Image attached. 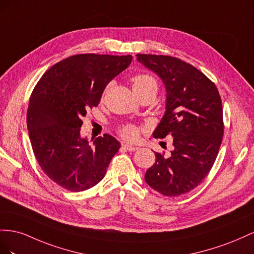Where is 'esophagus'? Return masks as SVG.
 Returning a JSON list of instances; mask_svg holds the SVG:
<instances>
[{
  "instance_id": "obj_1",
  "label": "esophagus",
  "mask_w": 254,
  "mask_h": 254,
  "mask_svg": "<svg viewBox=\"0 0 254 254\" xmlns=\"http://www.w3.org/2000/svg\"><path fill=\"white\" fill-rule=\"evenodd\" d=\"M122 148H123V149H126V150H127V151H136V150H138V147L131 146V144H128V143H127V144H122Z\"/></svg>"
}]
</instances>
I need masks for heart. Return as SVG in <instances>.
Listing matches in <instances>:
<instances>
[{"instance_id":"obj_1","label":"heart","mask_w":254,"mask_h":254,"mask_svg":"<svg viewBox=\"0 0 254 254\" xmlns=\"http://www.w3.org/2000/svg\"><path fill=\"white\" fill-rule=\"evenodd\" d=\"M133 90L134 91H142V90H157V83L149 74H137L132 77ZM120 134L126 139H135L138 135V128L133 125H126L120 128Z\"/></svg>"}]
</instances>
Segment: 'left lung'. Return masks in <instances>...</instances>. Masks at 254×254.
<instances>
[{"instance_id": "8db88e82", "label": "left lung", "mask_w": 254, "mask_h": 254, "mask_svg": "<svg viewBox=\"0 0 254 254\" xmlns=\"http://www.w3.org/2000/svg\"><path fill=\"white\" fill-rule=\"evenodd\" d=\"M136 56L166 89V111L153 136L173 137L171 154L155 152L144 180L154 190L177 197L197 187L213 167L223 136L221 99L215 84L191 64L165 55Z\"/></svg>"}]
</instances>
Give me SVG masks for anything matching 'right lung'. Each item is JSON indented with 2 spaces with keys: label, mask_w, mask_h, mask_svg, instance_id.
<instances>
[{
  "label": "right lung",
  "mask_w": 254,
  "mask_h": 254,
  "mask_svg": "<svg viewBox=\"0 0 254 254\" xmlns=\"http://www.w3.org/2000/svg\"><path fill=\"white\" fill-rule=\"evenodd\" d=\"M132 60V55H73L51 67L36 85L26 115L28 135L39 166L56 184L83 191L104 178L120 142L105 134L90 144L81 136L82 118Z\"/></svg>",
  "instance_id": "obj_1"
}]
</instances>
